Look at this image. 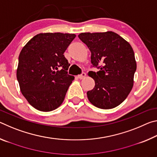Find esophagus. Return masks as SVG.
Segmentation results:
<instances>
[{
  "instance_id": "obj_1",
  "label": "esophagus",
  "mask_w": 157,
  "mask_h": 157,
  "mask_svg": "<svg viewBox=\"0 0 157 157\" xmlns=\"http://www.w3.org/2000/svg\"><path fill=\"white\" fill-rule=\"evenodd\" d=\"M85 76H86V73L83 72V73H82V74H80V75H78V78L79 79H82L84 78Z\"/></svg>"
}]
</instances>
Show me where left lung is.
I'll use <instances>...</instances> for the list:
<instances>
[{
  "label": "left lung",
  "mask_w": 157,
  "mask_h": 157,
  "mask_svg": "<svg viewBox=\"0 0 157 157\" xmlns=\"http://www.w3.org/2000/svg\"><path fill=\"white\" fill-rule=\"evenodd\" d=\"M78 37L91 52L93 67L100 69L88 73L95 81L94 88L87 91L90 102L103 109L121 105L132 91L136 70L131 45L111 31L81 33Z\"/></svg>",
  "instance_id": "obj_1"
}]
</instances>
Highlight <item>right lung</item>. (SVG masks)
Listing matches in <instances>:
<instances>
[{
  "mask_svg": "<svg viewBox=\"0 0 157 157\" xmlns=\"http://www.w3.org/2000/svg\"><path fill=\"white\" fill-rule=\"evenodd\" d=\"M74 34L40 33L23 48L18 57L17 78L28 102L41 111L62 105L72 81L70 64L63 55L75 38Z\"/></svg>",
  "mask_w": 157,
  "mask_h": 157,
  "instance_id": "obj_1",
  "label": "right lung"
}]
</instances>
